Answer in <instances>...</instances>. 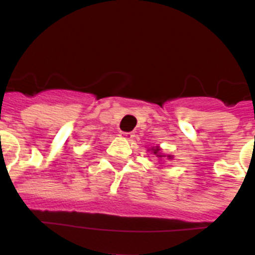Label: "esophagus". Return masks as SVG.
Listing matches in <instances>:
<instances>
[{
	"instance_id": "esophagus-1",
	"label": "esophagus",
	"mask_w": 255,
	"mask_h": 255,
	"mask_svg": "<svg viewBox=\"0 0 255 255\" xmlns=\"http://www.w3.org/2000/svg\"><path fill=\"white\" fill-rule=\"evenodd\" d=\"M119 135H120V138L126 139V140H130V139H132V136H134L132 132H124V131H121Z\"/></svg>"
}]
</instances>
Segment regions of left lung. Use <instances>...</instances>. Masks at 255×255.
<instances>
[{"label": "left lung", "mask_w": 255, "mask_h": 255, "mask_svg": "<svg viewBox=\"0 0 255 255\" xmlns=\"http://www.w3.org/2000/svg\"><path fill=\"white\" fill-rule=\"evenodd\" d=\"M149 150L153 153V154L155 155V157H157V158L159 159V161H163L164 158L168 159V161H171V159L173 158L172 154H164V153H162V149L158 147V145H155V147H152Z\"/></svg>", "instance_id": "obj_1"}]
</instances>
